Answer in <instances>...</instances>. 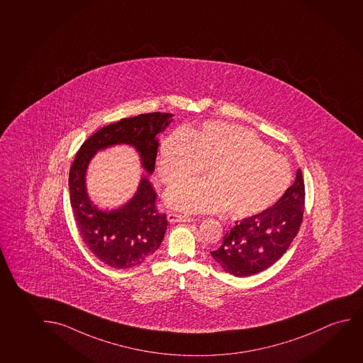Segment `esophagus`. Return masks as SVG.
I'll return each instance as SVG.
<instances>
[{"mask_svg": "<svg viewBox=\"0 0 363 363\" xmlns=\"http://www.w3.org/2000/svg\"><path fill=\"white\" fill-rule=\"evenodd\" d=\"M167 218H168L170 223H190V221H194V219H193V218H190V216L177 214V213H170V214H168Z\"/></svg>", "mask_w": 363, "mask_h": 363, "instance_id": "obj_1", "label": "esophagus"}]
</instances>
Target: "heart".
Segmentation results:
<instances>
[{
  "instance_id": "b5f03b06",
  "label": "heart",
  "mask_w": 363,
  "mask_h": 363,
  "mask_svg": "<svg viewBox=\"0 0 363 363\" xmlns=\"http://www.w3.org/2000/svg\"><path fill=\"white\" fill-rule=\"evenodd\" d=\"M205 168L206 178L190 179L167 193L174 209L221 211L241 218L259 214L282 198L291 184V167L255 134L228 123L200 129L179 128L164 139L157 172L172 185Z\"/></svg>"
}]
</instances>
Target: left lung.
<instances>
[{"mask_svg":"<svg viewBox=\"0 0 363 363\" xmlns=\"http://www.w3.org/2000/svg\"><path fill=\"white\" fill-rule=\"evenodd\" d=\"M305 210V182L301 169L295 183L276 204L260 214L236 221L223 244L210 251L226 272L245 277L274 265L286 252L301 226Z\"/></svg>","mask_w":363,"mask_h":363,"instance_id":"1","label":"left lung"}]
</instances>
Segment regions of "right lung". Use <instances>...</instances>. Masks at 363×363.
Returning a JSON list of instances; mask_svg holds the SVG:
<instances>
[{
	"label": "right lung",
	"mask_w": 363,
	"mask_h": 363,
	"mask_svg": "<svg viewBox=\"0 0 363 363\" xmlns=\"http://www.w3.org/2000/svg\"><path fill=\"white\" fill-rule=\"evenodd\" d=\"M170 117V113H145L101 128L84 140L69 169V200L79 235L93 255L114 269L140 265L158 250L168 226L167 215L157 209V193L147 178H142L137 194L122 209L103 213L88 199L86 169L99 149L125 143L138 150L144 169L153 173L158 153L155 137Z\"/></svg>",
	"instance_id": "obj_1"
}]
</instances>
